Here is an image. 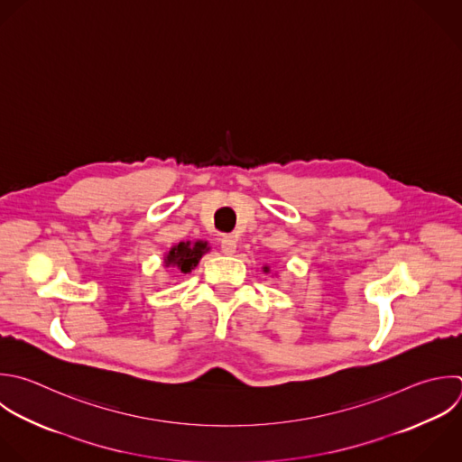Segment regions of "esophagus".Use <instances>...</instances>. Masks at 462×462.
Here are the masks:
<instances>
[{
	"instance_id": "1",
	"label": "esophagus",
	"mask_w": 462,
	"mask_h": 462,
	"mask_svg": "<svg viewBox=\"0 0 462 462\" xmlns=\"http://www.w3.org/2000/svg\"><path fill=\"white\" fill-rule=\"evenodd\" d=\"M220 249H222V253L227 254V256L235 254V253H236V238H235L233 235L224 236L222 242H220Z\"/></svg>"
}]
</instances>
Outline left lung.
Listing matches in <instances>:
<instances>
[{"instance_id": "obj_1", "label": "left lung", "mask_w": 462, "mask_h": 462, "mask_svg": "<svg viewBox=\"0 0 462 462\" xmlns=\"http://www.w3.org/2000/svg\"><path fill=\"white\" fill-rule=\"evenodd\" d=\"M262 269H263V273H265V274H267V273H271V267H269V265H263Z\"/></svg>"}]
</instances>
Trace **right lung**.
I'll list each match as a JSON object with an SVG mask.
<instances>
[{
    "label": "right lung",
    "mask_w": 462,
    "mask_h": 462,
    "mask_svg": "<svg viewBox=\"0 0 462 462\" xmlns=\"http://www.w3.org/2000/svg\"><path fill=\"white\" fill-rule=\"evenodd\" d=\"M209 244L206 240H188V242H179L175 244L166 254H164V267H173L177 273L188 274L191 273L200 258L209 251Z\"/></svg>",
    "instance_id": "obj_1"
}]
</instances>
